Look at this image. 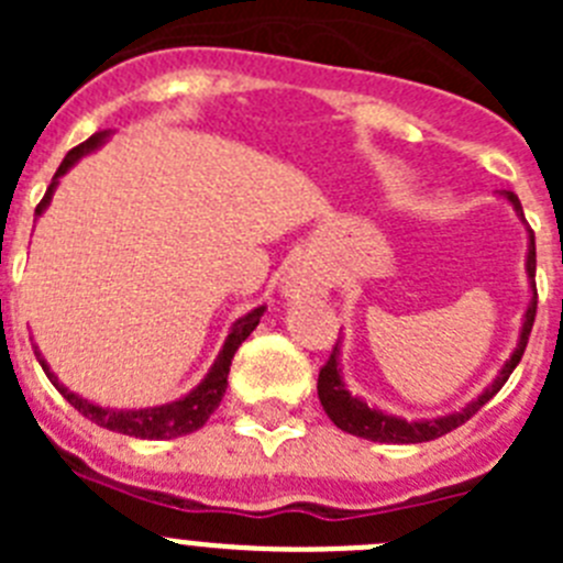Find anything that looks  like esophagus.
I'll list each match as a JSON object with an SVG mask.
<instances>
[{
	"instance_id": "34e87169",
	"label": "esophagus",
	"mask_w": 563,
	"mask_h": 563,
	"mask_svg": "<svg viewBox=\"0 0 563 563\" xmlns=\"http://www.w3.org/2000/svg\"><path fill=\"white\" fill-rule=\"evenodd\" d=\"M282 290H285V296H324L327 292V278L321 276L318 271H312V267H290V273L285 276V282H282Z\"/></svg>"
}]
</instances>
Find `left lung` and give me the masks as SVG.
I'll list each match as a JSON object with an SVG mask.
<instances>
[{
  "mask_svg": "<svg viewBox=\"0 0 563 563\" xmlns=\"http://www.w3.org/2000/svg\"><path fill=\"white\" fill-rule=\"evenodd\" d=\"M505 197L514 202L516 213H519L521 220H525V213H521V202L514 191H505ZM527 276H530V287H533V298H530V305H527L525 312V324H521V335L519 343H516L514 355L510 361L501 366V372L496 375V380L482 391L476 400H471L465 409L454 411V415H445V417H431V420H402V417H391V415H383V411L372 409L361 397H352L346 391L341 380V366H338V355H341V341L332 346L330 357L327 363L321 366L318 372V400L324 406L327 417L335 422L338 429L346 431V434H355L363 437V440H372V442H395V445H411V442H429L437 440V437L449 434V431L460 429L462 422H467L476 411L485 406L496 391L501 389L510 377V372L519 366L521 355L527 350V338L533 332V321H536V305H539V292H536V236L530 233V245H527Z\"/></svg>",
  "mask_w": 563,
  "mask_h": 563,
  "instance_id": "1",
  "label": "left lung"
}]
</instances>
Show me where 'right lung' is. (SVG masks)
<instances>
[{"mask_svg":"<svg viewBox=\"0 0 563 563\" xmlns=\"http://www.w3.org/2000/svg\"><path fill=\"white\" fill-rule=\"evenodd\" d=\"M107 137H109V132H98V134H92L89 141H84L81 146L69 148L67 157H64L62 166H58L56 177H53V183L47 186V194H44L42 202L36 206V217H42L44 208H47L49 200H53V191H56V186H58V177L76 166L84 154L96 152V148L101 146ZM262 312H265V307H256V310H251L247 316H242L236 324L231 327V335H228L225 346H222V352L217 355V361H213L211 372H208L206 380H202L197 389L188 391V395L180 397V400L166 402V406H154V409H137V411L101 409V406H96V402H89V400H84V397L73 395V391H69L67 386H62V383H58V377L49 372V366L44 363V357L38 355V352H36V357H38V363H42L44 375H47L49 383H53L58 391H62L64 400H67L73 409L81 411L87 420L98 422L101 429L118 431V434H126V437H141V440H174V437L191 434V431L202 429L208 417L217 411V406H220L222 395H225V389H228V372H231L233 352H236L239 346H242V341H245V338L256 330Z\"/></svg>","mask_w":563,"mask_h":563,"instance_id":"right-lung-1","label":"right lung"}]
</instances>
